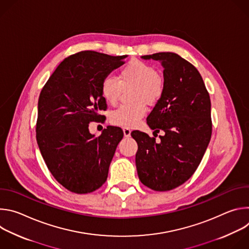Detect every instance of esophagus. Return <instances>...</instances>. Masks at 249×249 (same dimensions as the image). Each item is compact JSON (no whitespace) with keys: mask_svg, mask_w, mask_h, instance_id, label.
<instances>
[{"mask_svg":"<svg viewBox=\"0 0 249 249\" xmlns=\"http://www.w3.org/2000/svg\"><path fill=\"white\" fill-rule=\"evenodd\" d=\"M123 133L125 137H130L131 136V129L128 127H124L123 128Z\"/></svg>","mask_w":249,"mask_h":249,"instance_id":"esophagus-1","label":"esophagus"}]
</instances>
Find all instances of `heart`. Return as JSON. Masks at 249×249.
Wrapping results in <instances>:
<instances>
[{
  "label": "heart",
  "mask_w": 249,
  "mask_h": 249,
  "mask_svg": "<svg viewBox=\"0 0 249 249\" xmlns=\"http://www.w3.org/2000/svg\"><path fill=\"white\" fill-rule=\"evenodd\" d=\"M134 86L132 104H123L110 113L112 124L121 127H133L147 113V106L156 104L163 95L165 79L149 63L132 60L118 73L117 79L106 77L100 86V93L106 103H117L122 88Z\"/></svg>",
  "instance_id": "1"
}]
</instances>
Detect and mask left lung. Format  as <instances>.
<instances>
[{
    "mask_svg": "<svg viewBox=\"0 0 249 249\" xmlns=\"http://www.w3.org/2000/svg\"><path fill=\"white\" fill-rule=\"evenodd\" d=\"M163 67L165 89L147 118L160 141L136 131L139 179L155 191H168L187 181L200 164L212 135L211 100L198 70L172 52L142 56Z\"/></svg>",
    "mask_w": 249,
    "mask_h": 249,
    "instance_id": "8db88e82",
    "label": "left lung"
}]
</instances>
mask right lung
<instances>
[{
  "label": "right lung",
  "instance_id": "obj_1",
  "mask_svg": "<svg viewBox=\"0 0 249 249\" xmlns=\"http://www.w3.org/2000/svg\"><path fill=\"white\" fill-rule=\"evenodd\" d=\"M126 57L95 51L71 55L59 64L40 92L37 144L54 178L71 192H93L107 179L123 131L108 126L94 137L89 124L107 107L100 93L103 79L123 65Z\"/></svg>",
  "mask_w": 249,
  "mask_h": 249
}]
</instances>
